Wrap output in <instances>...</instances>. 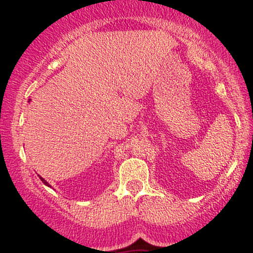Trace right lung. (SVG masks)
I'll return each mask as SVG.
<instances>
[{
    "mask_svg": "<svg viewBox=\"0 0 253 253\" xmlns=\"http://www.w3.org/2000/svg\"><path fill=\"white\" fill-rule=\"evenodd\" d=\"M40 180H42V182H44V183H45V185H46V186H48V187H51V186H50V185H48V182H46V181H45V180H44V178H42V177H40Z\"/></svg>",
    "mask_w": 253,
    "mask_h": 253,
    "instance_id": "add662e5",
    "label": "right lung"
}]
</instances>
